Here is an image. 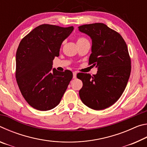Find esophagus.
Segmentation results:
<instances>
[{"mask_svg":"<svg viewBox=\"0 0 147 147\" xmlns=\"http://www.w3.org/2000/svg\"><path fill=\"white\" fill-rule=\"evenodd\" d=\"M73 78H76V72H73Z\"/></svg>","mask_w":147,"mask_h":147,"instance_id":"obj_1","label":"esophagus"}]
</instances>
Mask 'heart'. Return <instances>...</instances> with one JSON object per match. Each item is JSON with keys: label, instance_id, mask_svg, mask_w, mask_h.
Segmentation results:
<instances>
[{"label": "heart", "instance_id": "b5f03b06", "mask_svg": "<svg viewBox=\"0 0 147 147\" xmlns=\"http://www.w3.org/2000/svg\"><path fill=\"white\" fill-rule=\"evenodd\" d=\"M84 40H86V39L85 38H83V37H80V38H78V40H77V42L82 41H84Z\"/></svg>", "mask_w": 147, "mask_h": 147}]
</instances>
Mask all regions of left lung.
I'll return each instance as SVG.
<instances>
[{
  "mask_svg": "<svg viewBox=\"0 0 147 147\" xmlns=\"http://www.w3.org/2000/svg\"><path fill=\"white\" fill-rule=\"evenodd\" d=\"M78 28L92 39L89 63L98 68L93 76L78 75L83 83L79 95L89 108L101 110L115 103L127 85L131 72L128 47L123 37L105 24H84Z\"/></svg>",
  "mask_w": 147,
  "mask_h": 147,
  "instance_id": "left-lung-1",
  "label": "left lung"
}]
</instances>
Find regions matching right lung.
<instances>
[{
    "label": "right lung",
    "instance_id": "obj_1",
    "mask_svg": "<svg viewBox=\"0 0 147 147\" xmlns=\"http://www.w3.org/2000/svg\"><path fill=\"white\" fill-rule=\"evenodd\" d=\"M73 29L43 24L20 42L16 53V80L22 95L32 108L47 111L60 102L73 73L52 70L53 62L59 55L62 42Z\"/></svg>",
    "mask_w": 147,
    "mask_h": 147
}]
</instances>
